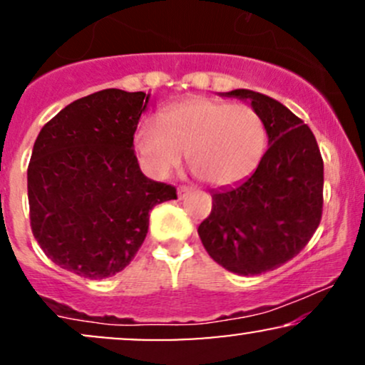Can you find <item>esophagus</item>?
Instances as JSON below:
<instances>
[{
  "label": "esophagus",
  "mask_w": 365,
  "mask_h": 365,
  "mask_svg": "<svg viewBox=\"0 0 365 365\" xmlns=\"http://www.w3.org/2000/svg\"><path fill=\"white\" fill-rule=\"evenodd\" d=\"M192 192V188L190 187H185V185H182V187H178V190H177V194H178V197L180 199H185V197L190 194Z\"/></svg>",
  "instance_id": "esophagus-1"
}]
</instances>
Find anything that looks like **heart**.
I'll use <instances>...</instances> for the list:
<instances>
[{
	"instance_id": "obj_1",
	"label": "heart",
	"mask_w": 365,
	"mask_h": 365,
	"mask_svg": "<svg viewBox=\"0 0 365 365\" xmlns=\"http://www.w3.org/2000/svg\"><path fill=\"white\" fill-rule=\"evenodd\" d=\"M139 161L150 177L166 178L183 154L194 173L225 187L249 177L266 149V127L249 104L195 98L175 104L135 130Z\"/></svg>"
}]
</instances>
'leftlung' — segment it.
Listing matches in <instances>:
<instances>
[{"label":"left lung","mask_w":365,"mask_h":365,"mask_svg":"<svg viewBox=\"0 0 365 365\" xmlns=\"http://www.w3.org/2000/svg\"><path fill=\"white\" fill-rule=\"evenodd\" d=\"M266 127L269 148L249 178L212 192L199 225L204 249L225 269L254 276L276 269L307 245L322 216L324 165L312 130L261 92L235 89Z\"/></svg>","instance_id":"obj_1"}]
</instances>
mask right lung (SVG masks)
<instances>
[{"instance_id": "right-lung-1", "label": "right lung", "mask_w": 365, "mask_h": 365, "mask_svg": "<svg viewBox=\"0 0 365 365\" xmlns=\"http://www.w3.org/2000/svg\"><path fill=\"white\" fill-rule=\"evenodd\" d=\"M145 92L104 89L70 103L37 135L27 170L31 226L54 264L110 278L135 257L149 211L177 188L140 171L133 133Z\"/></svg>"}]
</instances>
